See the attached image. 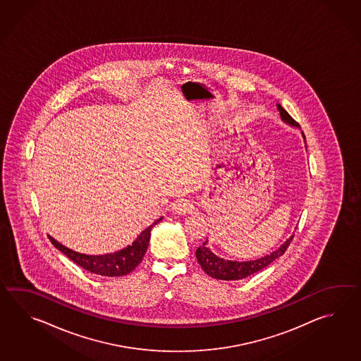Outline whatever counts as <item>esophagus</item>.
<instances>
[{"instance_id": "obj_1", "label": "esophagus", "mask_w": 361, "mask_h": 361, "mask_svg": "<svg viewBox=\"0 0 361 361\" xmlns=\"http://www.w3.org/2000/svg\"><path fill=\"white\" fill-rule=\"evenodd\" d=\"M191 202L188 200L185 199H178L171 204V210L176 213V214L184 215L191 212Z\"/></svg>"}]
</instances>
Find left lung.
<instances>
[{
    "mask_svg": "<svg viewBox=\"0 0 361 361\" xmlns=\"http://www.w3.org/2000/svg\"><path fill=\"white\" fill-rule=\"evenodd\" d=\"M277 108L280 111V116L284 120L285 123L292 125V126H300V123H297L292 116L289 115L284 108L280 104H277ZM305 137V135H303ZM294 236L288 238L283 245L280 246L277 250L267 254L264 257H262L257 261L249 262H233L226 261L223 258L216 257L214 253L210 252V249L207 247V240L202 245L197 247L196 250V258L201 266V269L207 272L209 276L214 277L218 280H241L245 277L253 275L255 272L266 269L269 264L277 259L279 257H281L285 253V250L288 249V246L290 245Z\"/></svg>",
    "mask_w": 361,
    "mask_h": 361,
    "instance_id": "1",
    "label": "left lung"
}]
</instances>
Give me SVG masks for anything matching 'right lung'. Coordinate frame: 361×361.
Segmentation results:
<instances>
[{"label":"right lung","mask_w":361,"mask_h":361,"mask_svg":"<svg viewBox=\"0 0 361 361\" xmlns=\"http://www.w3.org/2000/svg\"><path fill=\"white\" fill-rule=\"evenodd\" d=\"M161 219L162 218L157 219L149 227H147L131 245L126 246L123 250H118L116 253L104 254V255H86V254L77 253L61 245L51 236H49V240L58 250L66 254L71 261L75 262L86 271H90L92 274H97L100 276H123L130 274L131 271L140 263L148 247L151 230L154 228V224H157Z\"/></svg>","instance_id":"obj_1"}]
</instances>
